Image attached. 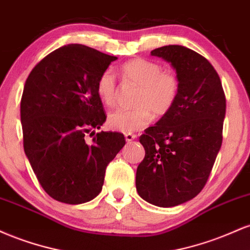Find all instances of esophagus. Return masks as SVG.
<instances>
[{"label": "esophagus", "mask_w": 250, "mask_h": 250, "mask_svg": "<svg viewBox=\"0 0 250 250\" xmlns=\"http://www.w3.org/2000/svg\"><path fill=\"white\" fill-rule=\"evenodd\" d=\"M125 141L127 142H131L133 140L136 139V135L135 134H125Z\"/></svg>", "instance_id": "34e87169"}]
</instances>
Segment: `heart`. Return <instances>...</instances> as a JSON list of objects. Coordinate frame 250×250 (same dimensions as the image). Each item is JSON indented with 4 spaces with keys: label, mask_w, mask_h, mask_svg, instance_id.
Masks as SVG:
<instances>
[{
    "label": "heart",
    "mask_w": 250,
    "mask_h": 250,
    "mask_svg": "<svg viewBox=\"0 0 250 250\" xmlns=\"http://www.w3.org/2000/svg\"><path fill=\"white\" fill-rule=\"evenodd\" d=\"M123 82L137 85L131 109H117L108 116V125L120 133L131 134L146 128L155 117L166 116L180 94V77L173 69H163L161 63L134 59L121 67ZM96 93L103 104H115L119 85L111 69H105L96 80Z\"/></svg>",
    "instance_id": "obj_1"
}]
</instances>
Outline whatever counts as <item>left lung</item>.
<instances>
[{"mask_svg": "<svg viewBox=\"0 0 250 250\" xmlns=\"http://www.w3.org/2000/svg\"><path fill=\"white\" fill-rule=\"evenodd\" d=\"M151 55L170 62L180 77L174 108L140 137L146 155L136 170V189L157 207H175L207 183L222 145L226 96L219 74L206 57L182 45Z\"/></svg>", "mask_w": 250, "mask_h": 250, "instance_id": "left-lung-1", "label": "left lung"}]
</instances>
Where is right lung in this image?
I'll list each match as a JSON object with an SVG mask.
<instances>
[{"instance_id":"right-lung-1","label":"right lung","mask_w":250,"mask_h":250,"mask_svg":"<svg viewBox=\"0 0 250 250\" xmlns=\"http://www.w3.org/2000/svg\"><path fill=\"white\" fill-rule=\"evenodd\" d=\"M116 59L87 45L68 44L42 59L25 81L24 153L54 200L80 205L95 199L108 163L125 145L121 133H95L107 117L96 80Z\"/></svg>"}]
</instances>
